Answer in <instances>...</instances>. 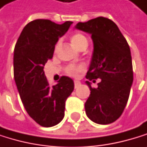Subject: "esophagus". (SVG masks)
<instances>
[{
  "instance_id": "1",
  "label": "esophagus",
  "mask_w": 147,
  "mask_h": 147,
  "mask_svg": "<svg viewBox=\"0 0 147 147\" xmlns=\"http://www.w3.org/2000/svg\"><path fill=\"white\" fill-rule=\"evenodd\" d=\"M80 84H81V83H80L78 80H75V81H74V85H75V88H78V87Z\"/></svg>"
}]
</instances>
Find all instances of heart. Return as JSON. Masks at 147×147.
<instances>
[{"label": "heart", "mask_w": 147, "mask_h": 147, "mask_svg": "<svg viewBox=\"0 0 147 147\" xmlns=\"http://www.w3.org/2000/svg\"><path fill=\"white\" fill-rule=\"evenodd\" d=\"M70 42L72 43V45L74 46L77 49H80V47L87 42L86 38L84 36H83L80 33H74L71 36H70ZM84 66L83 64H78V65H75V64H71L69 65L66 68V72L67 74L72 77H77L80 72L84 70Z\"/></svg>", "instance_id": "heart-1"}]
</instances>
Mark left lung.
I'll return each instance as SVG.
<instances>
[{
    "instance_id": "8db88e82",
    "label": "left lung",
    "mask_w": 147,
    "mask_h": 147,
    "mask_svg": "<svg viewBox=\"0 0 147 147\" xmlns=\"http://www.w3.org/2000/svg\"><path fill=\"white\" fill-rule=\"evenodd\" d=\"M76 28L91 35L93 54L86 84L90 94L85 102L87 117L99 125L116 121L127 104L133 81L130 47L118 26L105 17L78 22ZM99 78L98 88L90 81Z\"/></svg>"
}]
</instances>
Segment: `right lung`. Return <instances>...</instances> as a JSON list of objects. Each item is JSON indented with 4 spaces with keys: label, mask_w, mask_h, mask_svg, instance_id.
I'll return each mask as SVG.
<instances>
[{
    "label": "right lung",
    "mask_w": 147,
    "mask_h": 147,
    "mask_svg": "<svg viewBox=\"0 0 147 147\" xmlns=\"http://www.w3.org/2000/svg\"><path fill=\"white\" fill-rule=\"evenodd\" d=\"M72 24H57L37 19L28 22L17 40L14 50V78L28 114L37 124L51 127L64 117L65 101L74 90V82L63 76L49 86L44 65L54 54L55 45Z\"/></svg>",
    "instance_id": "1"
}]
</instances>
